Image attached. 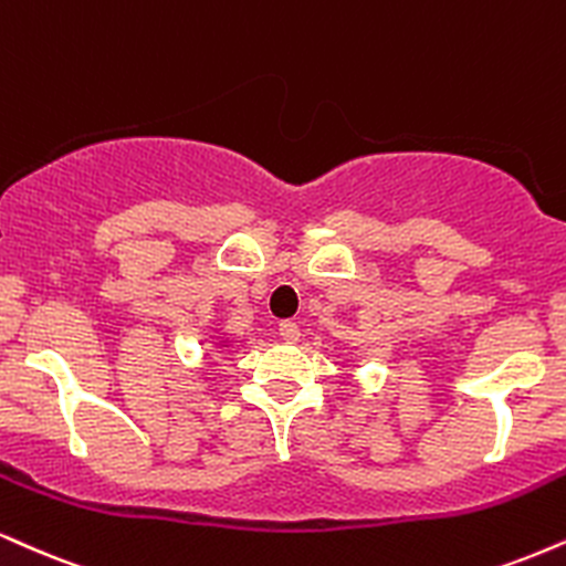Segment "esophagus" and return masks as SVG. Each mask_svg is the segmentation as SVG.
<instances>
[{
  "instance_id": "34e87169",
  "label": "esophagus",
  "mask_w": 566,
  "mask_h": 566,
  "mask_svg": "<svg viewBox=\"0 0 566 566\" xmlns=\"http://www.w3.org/2000/svg\"><path fill=\"white\" fill-rule=\"evenodd\" d=\"M279 337L287 339V343H297L301 339V326L295 322H282L279 324Z\"/></svg>"
}]
</instances>
